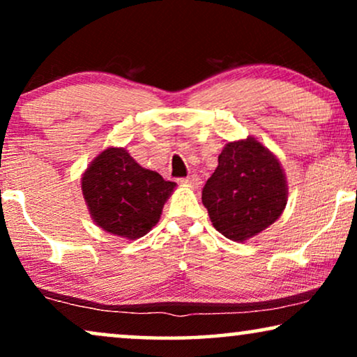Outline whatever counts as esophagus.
<instances>
[{"label": "esophagus", "instance_id": "obj_1", "mask_svg": "<svg viewBox=\"0 0 357 357\" xmlns=\"http://www.w3.org/2000/svg\"><path fill=\"white\" fill-rule=\"evenodd\" d=\"M181 184H184V186H191V188H199L201 179H199V176L191 174V176H188V178H183Z\"/></svg>", "mask_w": 357, "mask_h": 357}]
</instances>
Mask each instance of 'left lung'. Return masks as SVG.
Segmentation results:
<instances>
[{
    "mask_svg": "<svg viewBox=\"0 0 357 357\" xmlns=\"http://www.w3.org/2000/svg\"><path fill=\"white\" fill-rule=\"evenodd\" d=\"M288 186L278 158L259 139L229 142L202 189L212 225L231 241L243 242L272 225L287 206Z\"/></svg>",
    "mask_w": 357,
    "mask_h": 357,
    "instance_id": "8db88e82",
    "label": "left lung"
}]
</instances>
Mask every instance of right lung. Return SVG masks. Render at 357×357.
<instances>
[{"mask_svg": "<svg viewBox=\"0 0 357 357\" xmlns=\"http://www.w3.org/2000/svg\"><path fill=\"white\" fill-rule=\"evenodd\" d=\"M82 194L98 227L128 241L143 237L161 218L176 183L139 166L125 148H107L84 171Z\"/></svg>", "mask_w": 357, "mask_h": 357, "instance_id": "1", "label": "right lung"}]
</instances>
